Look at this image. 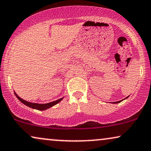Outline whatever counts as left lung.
<instances>
[{
  "label": "left lung",
  "mask_w": 151,
  "mask_h": 151,
  "mask_svg": "<svg viewBox=\"0 0 151 151\" xmlns=\"http://www.w3.org/2000/svg\"><path fill=\"white\" fill-rule=\"evenodd\" d=\"M128 97H126V99H124L123 100H125V99H128ZM123 100H121V101H117V102H113V103H120V102H121L122 101H123Z\"/></svg>",
  "instance_id": "1"
}]
</instances>
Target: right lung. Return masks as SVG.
<instances>
[{"label": "right lung", "instance_id": "obj_1", "mask_svg": "<svg viewBox=\"0 0 151 151\" xmlns=\"http://www.w3.org/2000/svg\"><path fill=\"white\" fill-rule=\"evenodd\" d=\"M14 94H15L16 96H17V99H18L19 101L21 102V103H23V104L25 105H27V106L31 107V108L38 109V110H45V109L50 108V107L54 106L55 105L58 104V103H60V102L61 101L62 99H63V98H62V99H60L57 100V101H55L50 102V103H46V104H39V103H30V102H28V101H25V100L21 99V98L19 97V96L17 95L15 92H14Z\"/></svg>", "mask_w": 151, "mask_h": 151}]
</instances>
